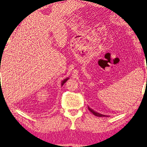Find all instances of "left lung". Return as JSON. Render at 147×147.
Wrapping results in <instances>:
<instances>
[{
	"instance_id": "8db88e82",
	"label": "left lung",
	"mask_w": 147,
	"mask_h": 147,
	"mask_svg": "<svg viewBox=\"0 0 147 147\" xmlns=\"http://www.w3.org/2000/svg\"><path fill=\"white\" fill-rule=\"evenodd\" d=\"M88 109H89V111L91 112L92 114H93L95 115H96V116H98V117H105V116L106 117V115H102L101 114L98 113V112H96L95 111H93V110H92V109H90V107H88Z\"/></svg>"
}]
</instances>
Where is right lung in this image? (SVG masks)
<instances>
[{
	"label": "right lung",
	"mask_w": 147,
	"mask_h": 147,
	"mask_svg": "<svg viewBox=\"0 0 147 147\" xmlns=\"http://www.w3.org/2000/svg\"><path fill=\"white\" fill-rule=\"evenodd\" d=\"M1 68V67H0ZM68 80V78H66V79H65L64 80H63V82H62V85H64V83L65 82H66V81Z\"/></svg>",
	"instance_id": "right-lung-1"
}]
</instances>
